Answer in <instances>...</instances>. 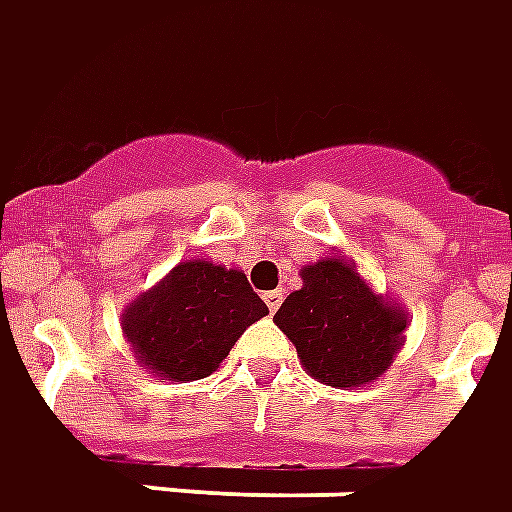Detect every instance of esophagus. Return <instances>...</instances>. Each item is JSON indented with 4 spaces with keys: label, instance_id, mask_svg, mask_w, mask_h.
<instances>
[{
    "label": "esophagus",
    "instance_id": "1",
    "mask_svg": "<svg viewBox=\"0 0 512 512\" xmlns=\"http://www.w3.org/2000/svg\"><path fill=\"white\" fill-rule=\"evenodd\" d=\"M264 303L270 311H278V306L284 303V292H278V289H270V292H264Z\"/></svg>",
    "mask_w": 512,
    "mask_h": 512
}]
</instances>
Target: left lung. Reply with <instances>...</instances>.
I'll list each match as a JSON object with an SVG mask.
<instances>
[{
  "instance_id": "1",
  "label": "left lung",
  "mask_w": 512,
  "mask_h": 512,
  "mask_svg": "<svg viewBox=\"0 0 512 512\" xmlns=\"http://www.w3.org/2000/svg\"><path fill=\"white\" fill-rule=\"evenodd\" d=\"M300 364L320 383L350 389L378 380L402 344L405 314L375 295L353 264L320 259L303 270V289L275 311Z\"/></svg>"
}]
</instances>
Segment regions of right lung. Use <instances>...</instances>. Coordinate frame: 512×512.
Here are the masks:
<instances>
[{"label": "right lung", "mask_w": 512, "mask_h": 512, "mask_svg": "<svg viewBox=\"0 0 512 512\" xmlns=\"http://www.w3.org/2000/svg\"><path fill=\"white\" fill-rule=\"evenodd\" d=\"M267 314L239 270L192 259L123 311L140 364L162 380L209 378L248 325Z\"/></svg>", "instance_id": "obj_1"}]
</instances>
